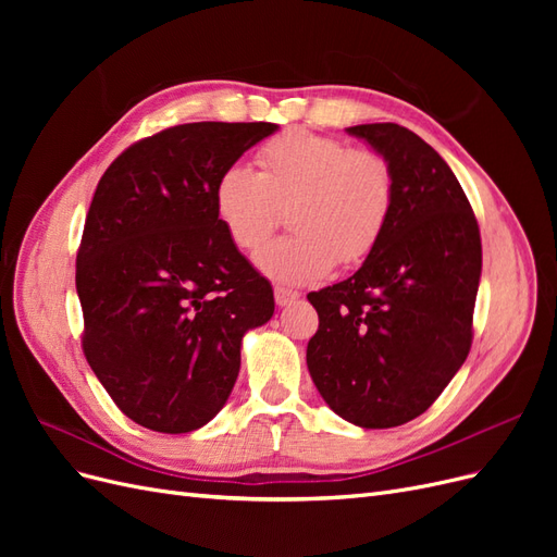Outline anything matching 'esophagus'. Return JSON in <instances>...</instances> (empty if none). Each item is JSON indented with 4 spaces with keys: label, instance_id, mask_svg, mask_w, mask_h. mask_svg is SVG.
I'll use <instances>...</instances> for the list:
<instances>
[{
    "label": "esophagus",
    "instance_id": "esophagus-1",
    "mask_svg": "<svg viewBox=\"0 0 557 557\" xmlns=\"http://www.w3.org/2000/svg\"><path fill=\"white\" fill-rule=\"evenodd\" d=\"M274 299H276L278 307H290L299 299V293L290 290V288H281V285H278V288H274Z\"/></svg>",
    "mask_w": 557,
    "mask_h": 557
}]
</instances>
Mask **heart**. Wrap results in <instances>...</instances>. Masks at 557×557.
I'll return each instance as SVG.
<instances>
[{"label":"heart","mask_w":557,"mask_h":557,"mask_svg":"<svg viewBox=\"0 0 557 557\" xmlns=\"http://www.w3.org/2000/svg\"><path fill=\"white\" fill-rule=\"evenodd\" d=\"M258 172L232 162L213 183V211L239 250L258 248L288 209L295 230L258 250L256 264L278 283L323 278L336 262L367 260L391 227L397 178L376 150L311 129H288L256 153Z\"/></svg>","instance_id":"1"}]
</instances>
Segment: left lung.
<instances>
[{"label":"left lung","mask_w":557,"mask_h":557,"mask_svg":"<svg viewBox=\"0 0 557 557\" xmlns=\"http://www.w3.org/2000/svg\"><path fill=\"white\" fill-rule=\"evenodd\" d=\"M393 164L385 237L350 278L309 295L318 332L307 364L330 409L383 430L425 413L469 356L481 232L436 150L395 123L348 127Z\"/></svg>","instance_id":"obj_1"}]
</instances>
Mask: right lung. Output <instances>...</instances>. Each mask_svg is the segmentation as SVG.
I'll return each instance as SVG.
<instances>
[{"instance_id": "obj_1", "label": "right lung", "mask_w": 557, "mask_h": 557, "mask_svg": "<svg viewBox=\"0 0 557 557\" xmlns=\"http://www.w3.org/2000/svg\"><path fill=\"white\" fill-rule=\"evenodd\" d=\"M274 123H185L125 148L99 178L76 256L81 344L134 423L181 434L225 407L242 339L274 313L272 285L213 211L227 164Z\"/></svg>"}]
</instances>
